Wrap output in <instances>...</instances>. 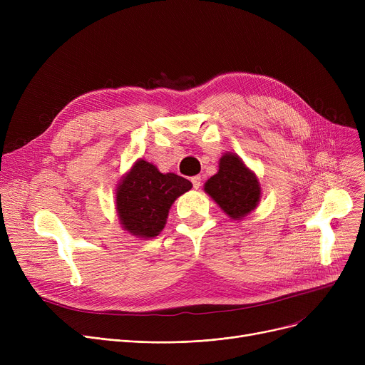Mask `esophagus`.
<instances>
[{"instance_id":"34e87169","label":"esophagus","mask_w":365,"mask_h":365,"mask_svg":"<svg viewBox=\"0 0 365 365\" xmlns=\"http://www.w3.org/2000/svg\"><path fill=\"white\" fill-rule=\"evenodd\" d=\"M190 180H192V185H194V189H200L201 187V176H194L192 179H190Z\"/></svg>"}]
</instances>
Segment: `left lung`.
<instances>
[{
    "instance_id": "1",
    "label": "left lung",
    "mask_w": 365,
    "mask_h": 365,
    "mask_svg": "<svg viewBox=\"0 0 365 365\" xmlns=\"http://www.w3.org/2000/svg\"><path fill=\"white\" fill-rule=\"evenodd\" d=\"M204 190L232 220H242L255 212L262 197L256 173L235 152L223 153L217 173L204 183Z\"/></svg>"
}]
</instances>
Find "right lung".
<instances>
[{
    "label": "right lung",
    "instance_id": "1",
    "mask_svg": "<svg viewBox=\"0 0 365 365\" xmlns=\"http://www.w3.org/2000/svg\"><path fill=\"white\" fill-rule=\"evenodd\" d=\"M190 187L187 179L161 173L143 158L136 160L115 189V210L121 227L140 240L160 235L173 202Z\"/></svg>",
    "mask_w": 365,
    "mask_h": 365
}]
</instances>
